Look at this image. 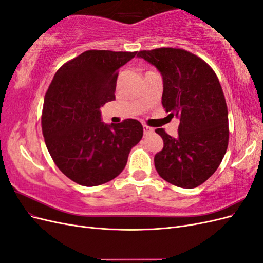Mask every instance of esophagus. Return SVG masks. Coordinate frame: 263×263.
Here are the masks:
<instances>
[{"label":"esophagus","instance_id":"34e87169","mask_svg":"<svg viewBox=\"0 0 263 263\" xmlns=\"http://www.w3.org/2000/svg\"><path fill=\"white\" fill-rule=\"evenodd\" d=\"M142 128H144V134L145 135H149V134H153L154 133L153 127H149L147 125H144V126H142Z\"/></svg>","mask_w":263,"mask_h":263}]
</instances>
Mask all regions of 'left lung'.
I'll return each mask as SVG.
<instances>
[{"label": "left lung", "mask_w": 263, "mask_h": 263, "mask_svg": "<svg viewBox=\"0 0 263 263\" xmlns=\"http://www.w3.org/2000/svg\"><path fill=\"white\" fill-rule=\"evenodd\" d=\"M137 57L160 72L162 106L180 121L177 138L156 129L163 140L156 170L176 186L201 185L217 170L228 146V112L218 79L208 63L183 49L142 50Z\"/></svg>", "instance_id": "8db88e82"}]
</instances>
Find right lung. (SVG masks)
<instances>
[{
	"label": "right lung",
	"mask_w": 263,
	"mask_h": 263,
	"mask_svg": "<svg viewBox=\"0 0 263 263\" xmlns=\"http://www.w3.org/2000/svg\"><path fill=\"white\" fill-rule=\"evenodd\" d=\"M136 53L84 51L55 72L45 95L47 149L59 170L78 184L97 186L116 178L142 138L136 119L105 124L101 115V107L115 100L118 69Z\"/></svg>",
	"instance_id": "add662e5"
}]
</instances>
